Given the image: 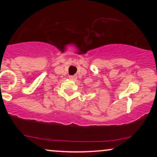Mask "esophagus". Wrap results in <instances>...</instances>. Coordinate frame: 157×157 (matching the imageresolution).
<instances>
[{"label": "esophagus", "instance_id": "obj_1", "mask_svg": "<svg viewBox=\"0 0 157 157\" xmlns=\"http://www.w3.org/2000/svg\"><path fill=\"white\" fill-rule=\"evenodd\" d=\"M69 78L71 79V80H76L77 77V75H74V76H69Z\"/></svg>", "mask_w": 157, "mask_h": 157}]
</instances>
